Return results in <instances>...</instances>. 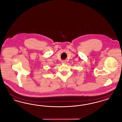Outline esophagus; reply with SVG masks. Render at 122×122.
I'll list each match as a JSON object with an SVG mask.
<instances>
[{
	"mask_svg": "<svg viewBox=\"0 0 122 122\" xmlns=\"http://www.w3.org/2000/svg\"><path fill=\"white\" fill-rule=\"evenodd\" d=\"M62 63L63 64H66V61H65V60H63V61H62Z\"/></svg>",
	"mask_w": 122,
	"mask_h": 122,
	"instance_id": "1",
	"label": "esophagus"
}]
</instances>
